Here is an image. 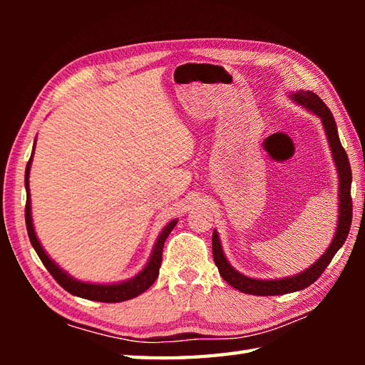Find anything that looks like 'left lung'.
<instances>
[{
    "label": "left lung",
    "mask_w": 365,
    "mask_h": 365,
    "mask_svg": "<svg viewBox=\"0 0 365 365\" xmlns=\"http://www.w3.org/2000/svg\"><path fill=\"white\" fill-rule=\"evenodd\" d=\"M293 102L304 106L306 110L312 111L315 115H319L322 119V123L327 131L328 143L332 152V158L337 166L339 173V221H337V230L334 234V238L329 245L322 257L317 260L314 265L309 267L307 269L301 271L297 276L276 279V281H262V279H252L247 277L242 273H238L237 269L232 268L227 259L224 257L222 247L220 243L218 232L213 230V259L216 267L220 269V274L222 276L224 281L230 284L234 289L247 293V294H257V297H271V294H285L292 292H298L306 289L311 284H314L317 279L322 276V273L331 263L332 257L336 252L342 247L345 240L348 237V232L351 227V218H353V200H351V168L350 161H348L346 152L340 144V139L337 135L336 120L332 118L329 108L323 103V100L315 96L311 91H299L290 96Z\"/></svg>",
    "instance_id": "obj_1"
}]
</instances>
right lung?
<instances>
[{"label": "right lung", "instance_id": "right-lung-1", "mask_svg": "<svg viewBox=\"0 0 365 365\" xmlns=\"http://www.w3.org/2000/svg\"><path fill=\"white\" fill-rule=\"evenodd\" d=\"M36 145V144H34ZM34 153V150H33ZM33 153H31V158L26 165L25 170V188H26V205H25V221H26V230H28V237L29 242L33 245L34 251L37 252L38 259L42 260L45 268L50 271V274L54 277L61 287L68 293L75 294V297H80L84 299H91V301H100V302H122L138 297L143 292H145L149 287L155 282V279L158 277L160 273V267H161V255H163V246H165V242L168 235L170 234V230L175 227L177 220L170 221L168 226L163 229L160 234L157 243H155V247L150 255V260L147 262V265L141 273L136 274L135 277L128 279L125 282H119V284H91V282H81L76 281L71 274H67L64 269H61L56 263H54L46 252L43 251V247L38 243V240L36 237L34 226H33V216H31V196H29V169H31V163H33Z\"/></svg>", "mask_w": 365, "mask_h": 365}]
</instances>
